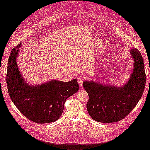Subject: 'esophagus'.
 <instances>
[{
    "instance_id": "obj_1",
    "label": "esophagus",
    "mask_w": 150,
    "mask_h": 150,
    "mask_svg": "<svg viewBox=\"0 0 150 150\" xmlns=\"http://www.w3.org/2000/svg\"><path fill=\"white\" fill-rule=\"evenodd\" d=\"M84 79H85V77H84V76L82 75V74L80 75L79 77H78V78H77L78 83H79V85H80L81 87L82 86V83H83V81H84Z\"/></svg>"
}]
</instances>
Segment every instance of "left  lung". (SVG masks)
Masks as SVG:
<instances>
[{
    "label": "left lung",
    "mask_w": 150,
    "mask_h": 150,
    "mask_svg": "<svg viewBox=\"0 0 150 150\" xmlns=\"http://www.w3.org/2000/svg\"><path fill=\"white\" fill-rule=\"evenodd\" d=\"M134 60V69L129 81L122 87L84 81L83 86L89 99L87 109L92 119L110 123L125 118L140 99L146 83L144 62L135 48L131 51Z\"/></svg>",
    "instance_id": "obj_1"
}]
</instances>
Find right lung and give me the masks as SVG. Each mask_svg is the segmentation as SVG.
Masks as SVG:
<instances>
[{
  "mask_svg": "<svg viewBox=\"0 0 150 150\" xmlns=\"http://www.w3.org/2000/svg\"><path fill=\"white\" fill-rule=\"evenodd\" d=\"M19 43L10 53L6 73V83L12 102L21 113L37 123L55 122L61 116L67 99L77 92V79L65 82L52 80L41 85L28 84L18 67L16 59Z\"/></svg>",
  "mask_w": 150,
  "mask_h": 150,
  "instance_id": "right-lung-1",
  "label": "right lung"
}]
</instances>
